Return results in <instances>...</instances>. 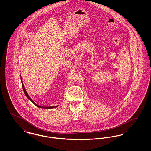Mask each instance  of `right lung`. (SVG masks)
<instances>
[{
	"instance_id": "right-lung-1",
	"label": "right lung",
	"mask_w": 151,
	"mask_h": 151,
	"mask_svg": "<svg viewBox=\"0 0 151 151\" xmlns=\"http://www.w3.org/2000/svg\"><path fill=\"white\" fill-rule=\"evenodd\" d=\"M21 77V76H20ZM21 81H22V89H23V91H24V93L25 94V96L27 97V98L29 99V100L33 104H34L35 105H36V106H37L38 108H45V109H52V108H57L58 107V106H48V107H45V106H39V105H38L37 104H36V103L33 101L32 100V99L29 96V95L27 93V91H26V90H25V87L24 86V84H23V83H22V77H21Z\"/></svg>"
}]
</instances>
